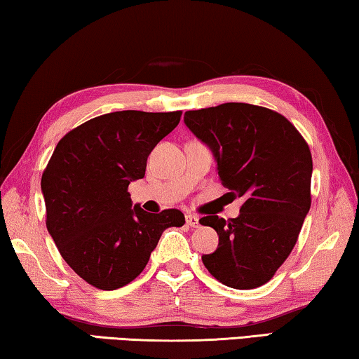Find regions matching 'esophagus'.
<instances>
[{
  "label": "esophagus",
  "mask_w": 359,
  "mask_h": 359,
  "mask_svg": "<svg viewBox=\"0 0 359 359\" xmlns=\"http://www.w3.org/2000/svg\"><path fill=\"white\" fill-rule=\"evenodd\" d=\"M186 224L191 227H197L198 226V218L196 215H186Z\"/></svg>",
  "instance_id": "34e87169"
}]
</instances>
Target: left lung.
Returning <instances> with one entry per match:
<instances>
[{
  "label": "left lung",
  "mask_w": 359,
  "mask_h": 359,
  "mask_svg": "<svg viewBox=\"0 0 359 359\" xmlns=\"http://www.w3.org/2000/svg\"><path fill=\"white\" fill-rule=\"evenodd\" d=\"M184 124L213 152L222 186L245 198L237 218L201 219L219 235L205 267L235 290L262 286L294 248L312 203L309 144L285 116L250 103L186 111Z\"/></svg>",
  "instance_id": "left-lung-1"
}]
</instances>
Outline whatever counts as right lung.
I'll return each mask as SVG.
<instances>
[{
    "label": "right lung",
    "instance_id": "1",
    "mask_svg": "<svg viewBox=\"0 0 359 359\" xmlns=\"http://www.w3.org/2000/svg\"><path fill=\"white\" fill-rule=\"evenodd\" d=\"M181 111H116L84 122L58 141L41 178L46 226L69 267L113 291L143 272L167 227L184 215L132 208L128 184L141 180L154 146L180 124Z\"/></svg>",
    "mask_w": 359,
    "mask_h": 359
}]
</instances>
